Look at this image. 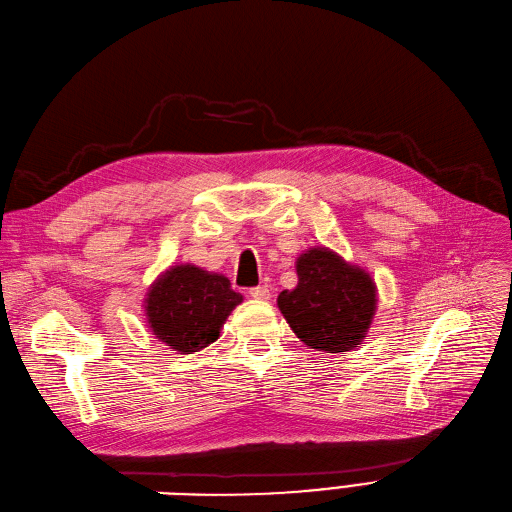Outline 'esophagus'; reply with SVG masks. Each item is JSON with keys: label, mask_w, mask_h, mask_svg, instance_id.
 <instances>
[{"label": "esophagus", "mask_w": 512, "mask_h": 512, "mask_svg": "<svg viewBox=\"0 0 512 512\" xmlns=\"http://www.w3.org/2000/svg\"><path fill=\"white\" fill-rule=\"evenodd\" d=\"M249 297H253V299H268L270 297V288L263 286V284L253 286V288H249Z\"/></svg>", "instance_id": "34e87169"}]
</instances>
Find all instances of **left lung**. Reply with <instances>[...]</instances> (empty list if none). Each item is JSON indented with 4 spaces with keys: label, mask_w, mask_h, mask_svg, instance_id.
<instances>
[{
    "label": "left lung",
    "mask_w": 512,
    "mask_h": 512,
    "mask_svg": "<svg viewBox=\"0 0 512 512\" xmlns=\"http://www.w3.org/2000/svg\"><path fill=\"white\" fill-rule=\"evenodd\" d=\"M297 276L293 291L278 295V307L295 335L311 349L328 353L360 345L376 307L372 278L328 249L303 253Z\"/></svg>",
    "instance_id": "8db88e82"
}]
</instances>
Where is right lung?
Returning <instances> with one entry per match:
<instances>
[{"label": "right lung", "mask_w": 512, "mask_h": 512, "mask_svg": "<svg viewBox=\"0 0 512 512\" xmlns=\"http://www.w3.org/2000/svg\"><path fill=\"white\" fill-rule=\"evenodd\" d=\"M242 301L230 280L194 265H177L150 288L146 316L150 330L171 349L192 353L219 337V328Z\"/></svg>", "instance_id": "obj_1"}]
</instances>
